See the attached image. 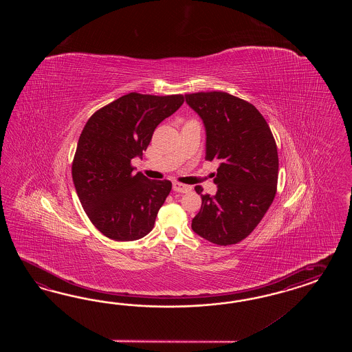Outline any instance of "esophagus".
I'll return each instance as SVG.
<instances>
[{
    "label": "esophagus",
    "instance_id": "1",
    "mask_svg": "<svg viewBox=\"0 0 352 352\" xmlns=\"http://www.w3.org/2000/svg\"><path fill=\"white\" fill-rule=\"evenodd\" d=\"M173 190L175 192H181V193H188L191 192V186L187 184H182L179 182H173Z\"/></svg>",
    "mask_w": 352,
    "mask_h": 352
}]
</instances>
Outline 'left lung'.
<instances>
[{
	"label": "left lung",
	"instance_id": "obj_1",
	"mask_svg": "<svg viewBox=\"0 0 352 352\" xmlns=\"http://www.w3.org/2000/svg\"><path fill=\"white\" fill-rule=\"evenodd\" d=\"M187 104L201 118L206 131V155L219 161L214 174L217 193L201 195V209L192 230L217 245L245 239L265 217L276 195V143L256 107L224 91L193 93Z\"/></svg>",
	"mask_w": 352,
	"mask_h": 352
}]
</instances>
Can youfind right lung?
Here are the masks:
<instances>
[{
	"mask_svg": "<svg viewBox=\"0 0 352 352\" xmlns=\"http://www.w3.org/2000/svg\"><path fill=\"white\" fill-rule=\"evenodd\" d=\"M184 96L130 93L87 120L72 164L77 196L91 223L116 241H133L152 231L171 191L170 181L134 174L155 129L171 116Z\"/></svg>",
	"mask_w": 352,
	"mask_h": 352,
	"instance_id": "1",
	"label": "right lung"
}]
</instances>
